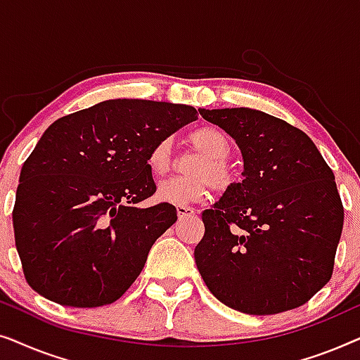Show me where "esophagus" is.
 <instances>
[{"mask_svg": "<svg viewBox=\"0 0 360 360\" xmlns=\"http://www.w3.org/2000/svg\"><path fill=\"white\" fill-rule=\"evenodd\" d=\"M176 213H179V218H190V216H195V210L190 208V206H176Z\"/></svg>", "mask_w": 360, "mask_h": 360, "instance_id": "obj_1", "label": "esophagus"}]
</instances>
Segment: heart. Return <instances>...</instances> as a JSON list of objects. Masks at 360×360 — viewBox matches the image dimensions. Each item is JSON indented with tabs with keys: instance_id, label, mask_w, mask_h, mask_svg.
<instances>
[{
	"instance_id": "b5f03b06",
	"label": "heart",
	"mask_w": 360,
	"mask_h": 360,
	"mask_svg": "<svg viewBox=\"0 0 360 360\" xmlns=\"http://www.w3.org/2000/svg\"><path fill=\"white\" fill-rule=\"evenodd\" d=\"M186 141L200 152V157L190 162L186 169L188 176L172 179L159 185V200L185 206L205 200L211 186L216 193H228L238 185V175L226 162L231 154V142L223 131L213 126H203L190 132ZM147 165L155 176L170 174L175 165L170 139H162L152 147L147 155Z\"/></svg>"
}]
</instances>
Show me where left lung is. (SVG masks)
Listing matches in <instances>:
<instances>
[{"mask_svg":"<svg viewBox=\"0 0 360 360\" xmlns=\"http://www.w3.org/2000/svg\"><path fill=\"white\" fill-rule=\"evenodd\" d=\"M239 146L244 180L201 213L195 260L210 292L248 314L298 308L329 282L344 206L313 141L249 108L198 110Z\"/></svg>","mask_w":360,"mask_h":360,"instance_id":"8db88e82","label":"left lung"}]
</instances>
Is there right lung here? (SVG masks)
<instances>
[{
  "label": "right lung",
  "instance_id": "obj_1",
  "mask_svg": "<svg viewBox=\"0 0 360 360\" xmlns=\"http://www.w3.org/2000/svg\"><path fill=\"white\" fill-rule=\"evenodd\" d=\"M198 120L186 105L108 100L52 122L21 169L13 208L26 282L51 302L95 308L139 277L176 208H137L157 186L147 155Z\"/></svg>",
  "mask_w": 360,
  "mask_h": 360
}]
</instances>
